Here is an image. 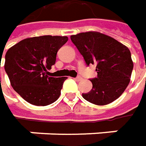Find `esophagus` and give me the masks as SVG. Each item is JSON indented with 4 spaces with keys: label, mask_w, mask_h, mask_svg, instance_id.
I'll use <instances>...</instances> for the list:
<instances>
[{
    "label": "esophagus",
    "mask_w": 146,
    "mask_h": 146,
    "mask_svg": "<svg viewBox=\"0 0 146 146\" xmlns=\"http://www.w3.org/2000/svg\"><path fill=\"white\" fill-rule=\"evenodd\" d=\"M75 80H76V81H78V82H79V81H82V78L81 76H78V77L75 78Z\"/></svg>",
    "instance_id": "esophagus-1"
}]
</instances>
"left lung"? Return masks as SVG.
Here are the masks:
<instances>
[{
	"instance_id": "obj_1",
	"label": "left lung",
	"mask_w": 146,
	"mask_h": 146,
	"mask_svg": "<svg viewBox=\"0 0 146 146\" xmlns=\"http://www.w3.org/2000/svg\"><path fill=\"white\" fill-rule=\"evenodd\" d=\"M71 41L87 66L96 64L97 77L91 79V92L82 94L86 100L105 105L117 100L130 82L133 62L129 49L114 38L98 32L71 36Z\"/></svg>"
}]
</instances>
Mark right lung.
<instances>
[{
    "mask_svg": "<svg viewBox=\"0 0 146 146\" xmlns=\"http://www.w3.org/2000/svg\"><path fill=\"white\" fill-rule=\"evenodd\" d=\"M67 36H41L26 38L10 47L5 54V70L10 84L23 100L37 106H46L60 97L67 78L49 75L60 48Z\"/></svg>",
    "mask_w": 146,
    "mask_h": 146,
    "instance_id": "add662e5",
    "label": "right lung"
}]
</instances>
